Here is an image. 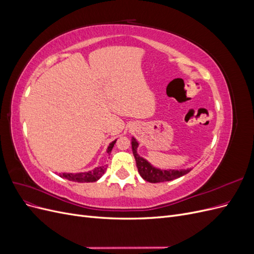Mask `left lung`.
I'll return each mask as SVG.
<instances>
[{
  "instance_id": "left-lung-1",
  "label": "left lung",
  "mask_w": 254,
  "mask_h": 254,
  "mask_svg": "<svg viewBox=\"0 0 254 254\" xmlns=\"http://www.w3.org/2000/svg\"><path fill=\"white\" fill-rule=\"evenodd\" d=\"M131 145H132V152L135 159V163L137 167V172L141 175L142 178L146 181L151 182V183H158V182H165V181H171L174 179L179 178L184 175H187L191 171V168H188V170H180V171H175V170H159V168L153 167L147 160L140 157L137 155V146L139 143L132 137L131 139Z\"/></svg>"
}]
</instances>
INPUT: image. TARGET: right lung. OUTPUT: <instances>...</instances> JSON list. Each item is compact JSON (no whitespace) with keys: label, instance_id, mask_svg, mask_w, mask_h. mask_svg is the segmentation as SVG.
I'll use <instances>...</instances> for the list:
<instances>
[{"label":"right lung","instance_id":"1","mask_svg":"<svg viewBox=\"0 0 254 254\" xmlns=\"http://www.w3.org/2000/svg\"><path fill=\"white\" fill-rule=\"evenodd\" d=\"M115 142H117V140L113 141L112 143L109 144L108 148H107V152L109 153L113 148V146L115 144ZM107 170V165L106 166H98L96 168H94L93 171L91 172H86V173H77V174H66V173H64L61 174L60 177H63V178L64 179H67L70 181H75V182H94V181H97L101 177L105 174Z\"/></svg>","mask_w":254,"mask_h":254}]
</instances>
